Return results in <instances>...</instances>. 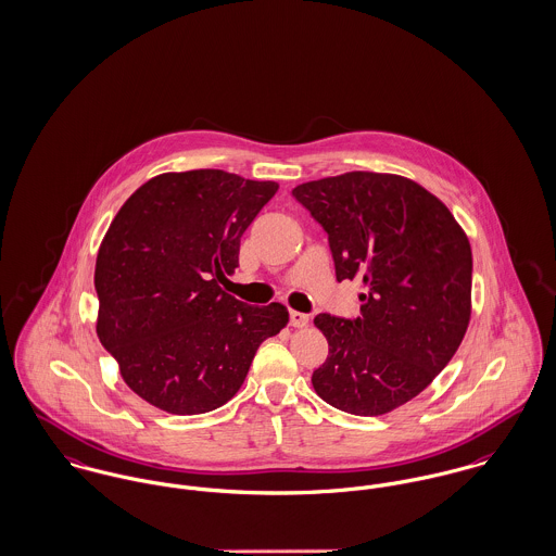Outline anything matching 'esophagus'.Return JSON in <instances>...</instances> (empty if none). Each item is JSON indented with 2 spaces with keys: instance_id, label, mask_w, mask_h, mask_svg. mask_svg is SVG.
I'll return each instance as SVG.
<instances>
[{
  "instance_id": "1",
  "label": "esophagus",
  "mask_w": 556,
  "mask_h": 556,
  "mask_svg": "<svg viewBox=\"0 0 556 556\" xmlns=\"http://www.w3.org/2000/svg\"><path fill=\"white\" fill-rule=\"evenodd\" d=\"M308 324V315L300 313V311H290V326L294 328H304Z\"/></svg>"
}]
</instances>
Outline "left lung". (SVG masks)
<instances>
[{
	"label": "left lung",
	"mask_w": 556,
	"mask_h": 556,
	"mask_svg": "<svg viewBox=\"0 0 556 556\" xmlns=\"http://www.w3.org/2000/svg\"><path fill=\"white\" fill-rule=\"evenodd\" d=\"M292 194L328 232L337 279L364 286L357 319L315 317L328 357L311 383L344 413H391L440 375L466 337L468 235L438 197L393 173H342Z\"/></svg>",
	"instance_id": "left-lung-1"
}]
</instances>
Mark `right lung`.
<instances>
[{"label": "right lung", "mask_w": 556, "mask_h": 556, "mask_svg": "<svg viewBox=\"0 0 556 556\" xmlns=\"http://www.w3.org/2000/svg\"><path fill=\"white\" fill-rule=\"evenodd\" d=\"M279 190L219 169L161 173L112 219L94 264L97 337L125 383L172 415H203L245 381L257 346L290 319L217 286L248 226Z\"/></svg>", "instance_id": "add662e5"}]
</instances>
